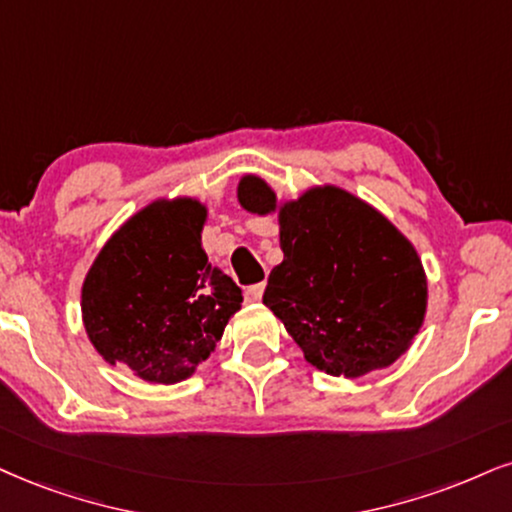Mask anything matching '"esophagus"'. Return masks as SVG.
Masks as SVG:
<instances>
[{"label":"esophagus","instance_id":"esophagus-1","mask_svg":"<svg viewBox=\"0 0 512 512\" xmlns=\"http://www.w3.org/2000/svg\"><path fill=\"white\" fill-rule=\"evenodd\" d=\"M263 292H266V285H251V287H246L244 296H246V301H249V304H256V301H261Z\"/></svg>","mask_w":512,"mask_h":512}]
</instances>
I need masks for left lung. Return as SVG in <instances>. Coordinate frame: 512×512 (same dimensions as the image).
Instances as JSON below:
<instances>
[{"mask_svg": "<svg viewBox=\"0 0 512 512\" xmlns=\"http://www.w3.org/2000/svg\"><path fill=\"white\" fill-rule=\"evenodd\" d=\"M239 204L275 211L256 175ZM285 261L268 277L263 304L327 375L361 377L406 353L427 308L425 270L413 244L382 213L339 187L311 189L280 208Z\"/></svg>", "mask_w": 512, "mask_h": 512, "instance_id": "1", "label": "left lung"}]
</instances>
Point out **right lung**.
I'll return each mask as SVG.
<instances>
[{
	"mask_svg": "<svg viewBox=\"0 0 512 512\" xmlns=\"http://www.w3.org/2000/svg\"><path fill=\"white\" fill-rule=\"evenodd\" d=\"M204 220L194 199L154 201L106 242L82 285L94 349L147 382L192 375L242 304V289L201 249Z\"/></svg>",
	"mask_w": 512,
	"mask_h": 512,
	"instance_id": "1",
	"label": "right lung"
}]
</instances>
